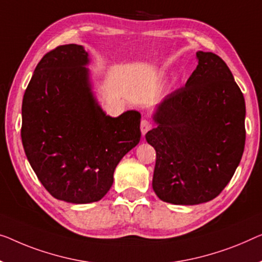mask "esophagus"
<instances>
[{
	"mask_svg": "<svg viewBox=\"0 0 262 262\" xmlns=\"http://www.w3.org/2000/svg\"><path fill=\"white\" fill-rule=\"evenodd\" d=\"M150 127H151V124H150L149 121H148V120H142L141 121V126H140V128H141L142 135L146 134V133L150 129Z\"/></svg>",
	"mask_w": 262,
	"mask_h": 262,
	"instance_id": "1",
	"label": "esophagus"
}]
</instances>
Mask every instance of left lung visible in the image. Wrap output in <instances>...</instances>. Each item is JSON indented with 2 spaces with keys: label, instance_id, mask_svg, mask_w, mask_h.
<instances>
[{
  "label": "left lung",
  "instance_id": "1",
  "mask_svg": "<svg viewBox=\"0 0 262 262\" xmlns=\"http://www.w3.org/2000/svg\"><path fill=\"white\" fill-rule=\"evenodd\" d=\"M196 56V69L162 101L154 115L158 127L146 134L156 151L153 189L174 205L216 198L245 148L243 92L221 57L204 52Z\"/></svg>",
  "mask_w": 262,
  "mask_h": 262
}]
</instances>
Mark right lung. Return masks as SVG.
<instances>
[{"mask_svg":"<svg viewBox=\"0 0 262 262\" xmlns=\"http://www.w3.org/2000/svg\"><path fill=\"white\" fill-rule=\"evenodd\" d=\"M82 46L50 50L22 101L21 138L38 180L57 200L89 204L113 185L120 160L141 138L139 112L111 118L94 100Z\"/></svg>","mask_w":262,"mask_h":262,"instance_id":"add662e5","label":"right lung"}]
</instances>
